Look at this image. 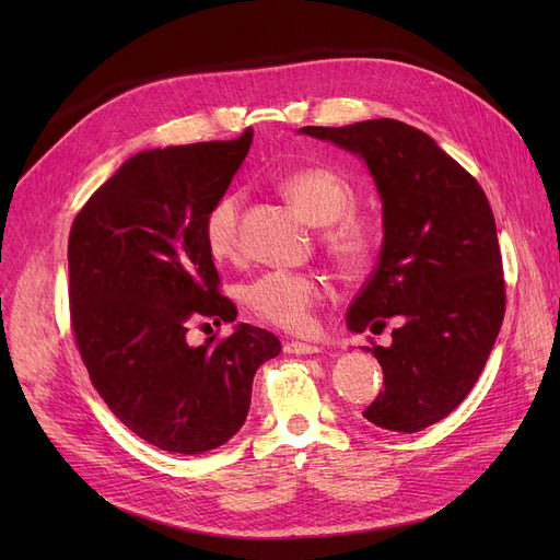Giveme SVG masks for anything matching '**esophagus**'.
<instances>
[{
  "mask_svg": "<svg viewBox=\"0 0 560 560\" xmlns=\"http://www.w3.org/2000/svg\"><path fill=\"white\" fill-rule=\"evenodd\" d=\"M285 354H317L319 347L311 345V342H302V340H288L283 345Z\"/></svg>",
  "mask_w": 560,
  "mask_h": 560,
  "instance_id": "1",
  "label": "esophagus"
}]
</instances>
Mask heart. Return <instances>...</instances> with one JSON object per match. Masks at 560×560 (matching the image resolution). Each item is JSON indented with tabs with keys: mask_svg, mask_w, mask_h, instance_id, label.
<instances>
[{
	"mask_svg": "<svg viewBox=\"0 0 560 560\" xmlns=\"http://www.w3.org/2000/svg\"><path fill=\"white\" fill-rule=\"evenodd\" d=\"M277 188L285 199L319 224V245L338 268L361 272L374 258L376 231L354 213L357 190L345 176L325 165L300 167L283 174ZM243 192L226 190L211 201L201 220L203 245L215 260H231L241 252ZM245 306L262 322L290 334L313 327L315 311L327 295V283L313 272L270 270L243 285Z\"/></svg>",
	"mask_w": 560,
	"mask_h": 560,
	"instance_id": "heart-1",
	"label": "heart"
}]
</instances>
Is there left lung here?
Instances as JSON below:
<instances>
[{"instance_id": "8db88e82", "label": "left lung", "mask_w": 560, "mask_h": 560, "mask_svg": "<svg viewBox=\"0 0 560 560\" xmlns=\"http://www.w3.org/2000/svg\"><path fill=\"white\" fill-rule=\"evenodd\" d=\"M302 131L363 156L374 176L384 245L347 325L378 334L395 315L401 325L390 347H365L384 370V390L363 418L422 431L475 388L504 322V265L488 197L433 138L399 120Z\"/></svg>"}]
</instances>
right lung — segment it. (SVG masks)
Listing matches in <instances>:
<instances>
[{"mask_svg":"<svg viewBox=\"0 0 560 560\" xmlns=\"http://www.w3.org/2000/svg\"><path fill=\"white\" fill-rule=\"evenodd\" d=\"M254 131L131 156L72 222L70 325L110 413L174 454L224 445L245 424L260 363L279 357L270 331L238 325L190 347L199 317L233 322L203 245L201 220L226 192Z\"/></svg>","mask_w":560,"mask_h":560,"instance_id":"1","label":"right lung"}]
</instances>
